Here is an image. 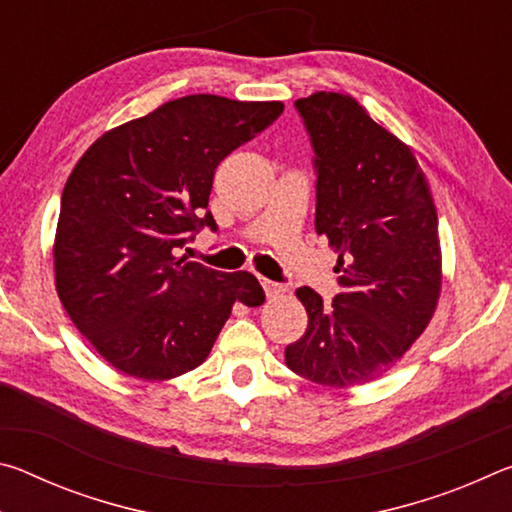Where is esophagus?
<instances>
[{
    "mask_svg": "<svg viewBox=\"0 0 512 512\" xmlns=\"http://www.w3.org/2000/svg\"><path fill=\"white\" fill-rule=\"evenodd\" d=\"M259 282H262L266 298H275V296H280V293L287 291V287H284V284H277V282H271V280H264V277H259Z\"/></svg>",
    "mask_w": 512,
    "mask_h": 512,
    "instance_id": "esophagus-1",
    "label": "esophagus"
}]
</instances>
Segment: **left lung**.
I'll use <instances>...</instances> for the list:
<instances>
[{
	"instance_id": "left-lung-1",
	"label": "left lung",
	"mask_w": 512,
	"mask_h": 512,
	"mask_svg": "<svg viewBox=\"0 0 512 512\" xmlns=\"http://www.w3.org/2000/svg\"><path fill=\"white\" fill-rule=\"evenodd\" d=\"M314 146L316 232L339 253L332 305L300 287L309 325L284 361L314 384L352 388L386 375L427 329L443 284L438 214L409 146L350 94L298 99Z\"/></svg>"
}]
</instances>
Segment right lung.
Instances as JSON below:
<instances>
[{"instance_id": "right-lung-1", "label": "right lung", "mask_w": 512, "mask_h": 512, "mask_svg": "<svg viewBox=\"0 0 512 512\" xmlns=\"http://www.w3.org/2000/svg\"><path fill=\"white\" fill-rule=\"evenodd\" d=\"M282 101L189 94L103 133L69 173L54 239L56 291L112 368L164 381L207 359L235 302L259 307L246 271L178 257L207 225L214 171L282 115Z\"/></svg>"}]
</instances>
